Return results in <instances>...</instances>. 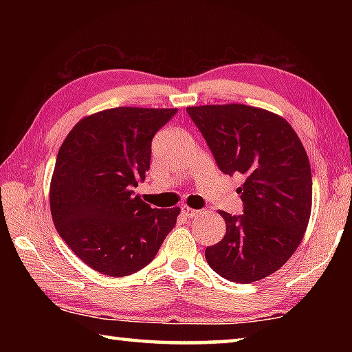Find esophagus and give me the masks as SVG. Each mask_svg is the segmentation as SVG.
Returning a JSON list of instances; mask_svg holds the SVG:
<instances>
[{
	"label": "esophagus",
	"instance_id": "esophagus-1",
	"mask_svg": "<svg viewBox=\"0 0 352 352\" xmlns=\"http://www.w3.org/2000/svg\"><path fill=\"white\" fill-rule=\"evenodd\" d=\"M182 214H183L184 217L192 219V217H197V216H200V211H197V210H192V208L184 206V208H182Z\"/></svg>",
	"mask_w": 352,
	"mask_h": 352
}]
</instances>
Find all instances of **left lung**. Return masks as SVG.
<instances>
[{"label": "left lung", "instance_id": "8db88e82", "mask_svg": "<svg viewBox=\"0 0 352 352\" xmlns=\"http://www.w3.org/2000/svg\"><path fill=\"white\" fill-rule=\"evenodd\" d=\"M219 169L241 175L243 214L220 211L226 233L206 262L233 283H254L285 264L300 245L312 206V172L284 118L243 104L188 107Z\"/></svg>", "mask_w": 352, "mask_h": 352}]
</instances>
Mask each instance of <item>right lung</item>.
Listing matches in <instances>:
<instances>
[{
	"instance_id": "obj_1",
	"label": "right lung",
	"mask_w": 352,
	"mask_h": 352,
	"mask_svg": "<svg viewBox=\"0 0 352 352\" xmlns=\"http://www.w3.org/2000/svg\"><path fill=\"white\" fill-rule=\"evenodd\" d=\"M177 109H118L83 118L57 153L50 204L67 245L102 275L127 276L152 262L180 208H151L133 188L151 168L152 140Z\"/></svg>"
}]
</instances>
